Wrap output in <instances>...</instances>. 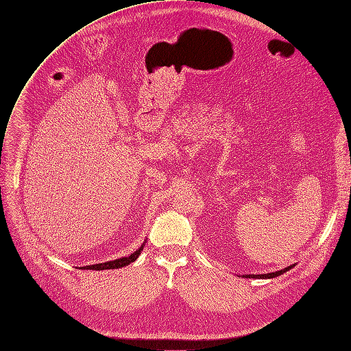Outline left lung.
I'll return each mask as SVG.
<instances>
[{"label":"left lung","mask_w":351,"mask_h":351,"mask_svg":"<svg viewBox=\"0 0 351 351\" xmlns=\"http://www.w3.org/2000/svg\"><path fill=\"white\" fill-rule=\"evenodd\" d=\"M293 266H295V265H292V266H288V267H285V269H282V270H278V271L267 273V274H243L241 277H243V278H263V280H266V278H276V277H278V276L284 274L285 271L291 270ZM239 277H240V276H239Z\"/></svg>","instance_id":"obj_1"}]
</instances>
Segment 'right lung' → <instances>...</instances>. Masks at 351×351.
Instances as JSON below:
<instances>
[{"mask_svg":"<svg viewBox=\"0 0 351 351\" xmlns=\"http://www.w3.org/2000/svg\"><path fill=\"white\" fill-rule=\"evenodd\" d=\"M146 243V241H145ZM145 243L134 252L131 254L130 256H124V258H120V259H115V261H110V262H104V263H96V265H89V266H84V267H80L81 270H110V269H121V267H125L128 266L130 263L135 262L141 252L143 251L145 248Z\"/></svg>","mask_w":351,"mask_h":351,"instance_id":"add662e5","label":"right lung"}]
</instances>
